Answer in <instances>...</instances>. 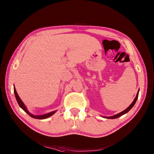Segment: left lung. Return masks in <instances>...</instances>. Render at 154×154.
<instances>
[{
  "label": "left lung",
  "mask_w": 154,
  "mask_h": 154,
  "mask_svg": "<svg viewBox=\"0 0 154 154\" xmlns=\"http://www.w3.org/2000/svg\"><path fill=\"white\" fill-rule=\"evenodd\" d=\"M139 90L138 91V92H137V95H136V97H135V99L134 100V101L132 102V103L130 105V106H129V107H128L125 110H124V111H122V112H121L119 113V114H116V115H115V116H110V117H106V119H117V118H118V117H120V116H123V115L125 114L126 113H127L129 110H131V109L134 107V106L135 105V102H136V101H137V98H138V96H139Z\"/></svg>",
  "instance_id": "obj_1"
}]
</instances>
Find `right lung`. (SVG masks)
Segmentation results:
<instances>
[{
  "label": "right lung",
  "mask_w": 154,
  "mask_h": 154,
  "mask_svg": "<svg viewBox=\"0 0 154 154\" xmlns=\"http://www.w3.org/2000/svg\"><path fill=\"white\" fill-rule=\"evenodd\" d=\"M14 94H15V98H16V100H17L19 106L20 107V108H22L24 111H25L27 114L28 115H29L31 117L34 118V119H47L48 117H51V116H52L53 114H54L56 112V110L55 111H53V112H51L50 113H48V114H44V115H40V116H35V115H33L31 113H30L28 110H27V109L26 107V106H25V104H24L23 103V102L22 101V100L20 99V98L19 97V96L18 95L17 93V91H16L15 90V87H14Z\"/></svg>",
  "instance_id": "add662e5"
}]
</instances>
